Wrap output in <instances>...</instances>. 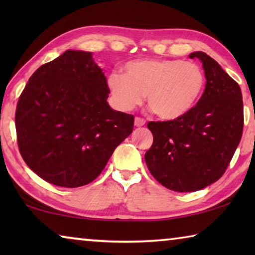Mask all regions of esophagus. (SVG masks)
<instances>
[{"instance_id":"obj_1","label":"esophagus","mask_w":255,"mask_h":255,"mask_svg":"<svg viewBox=\"0 0 255 255\" xmlns=\"http://www.w3.org/2000/svg\"><path fill=\"white\" fill-rule=\"evenodd\" d=\"M145 124H146V120L145 119L140 118V117H136L135 118V126L136 127H141V126H144Z\"/></svg>"}]
</instances>
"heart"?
<instances>
[{
  "instance_id": "heart-1",
  "label": "heart",
  "mask_w": 255,
  "mask_h": 255,
  "mask_svg": "<svg viewBox=\"0 0 255 255\" xmlns=\"http://www.w3.org/2000/svg\"><path fill=\"white\" fill-rule=\"evenodd\" d=\"M115 106L130 111L147 94L148 106L159 118L182 117L195 106L205 85L201 68L180 59H136L125 65V74L112 72L107 79Z\"/></svg>"
}]
</instances>
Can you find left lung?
<instances>
[{"instance_id":"left-lung-1","label":"left lung","mask_w":255,"mask_h":255,"mask_svg":"<svg viewBox=\"0 0 255 255\" xmlns=\"http://www.w3.org/2000/svg\"><path fill=\"white\" fill-rule=\"evenodd\" d=\"M190 57L202 63L204 94L182 117L147 124L154 139L145 153L146 165L159 183L176 192L197 191L221 179L244 125L240 85L206 53Z\"/></svg>"}]
</instances>
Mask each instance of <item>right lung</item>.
Listing matches in <instances>:
<instances>
[{"instance_id":"add662e5","label":"right lung","mask_w":255,"mask_h":255,"mask_svg":"<svg viewBox=\"0 0 255 255\" xmlns=\"http://www.w3.org/2000/svg\"><path fill=\"white\" fill-rule=\"evenodd\" d=\"M92 54L66 50L30 77L15 110L23 161L47 182L77 188L97 179L130 135L133 116L112 110Z\"/></svg>"}]
</instances>
